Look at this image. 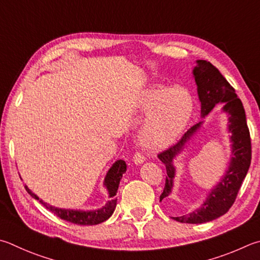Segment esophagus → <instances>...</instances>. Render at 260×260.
Masks as SVG:
<instances>
[{"mask_svg":"<svg viewBox=\"0 0 260 260\" xmlns=\"http://www.w3.org/2000/svg\"><path fill=\"white\" fill-rule=\"evenodd\" d=\"M144 160H145V158H144V155H143L142 153L136 152V153L134 154V157H133V161H134V164H135V165H141V164H143V162H144Z\"/></svg>","mask_w":260,"mask_h":260,"instance_id":"obj_1","label":"esophagus"}]
</instances>
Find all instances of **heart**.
<instances>
[{"mask_svg": "<svg viewBox=\"0 0 260 260\" xmlns=\"http://www.w3.org/2000/svg\"><path fill=\"white\" fill-rule=\"evenodd\" d=\"M139 108L151 111L139 132L140 144L145 150L157 152L176 142L190 121L194 102L185 87L152 85L141 92Z\"/></svg>", "mask_w": 260, "mask_h": 260, "instance_id": "heart-1", "label": "heart"}]
</instances>
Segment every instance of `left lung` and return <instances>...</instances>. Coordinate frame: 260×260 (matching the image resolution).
I'll list each match as a JSON object with an SVG mask.
<instances>
[{
	"label": "left lung",
	"instance_id": "8db88e82",
	"mask_svg": "<svg viewBox=\"0 0 260 260\" xmlns=\"http://www.w3.org/2000/svg\"><path fill=\"white\" fill-rule=\"evenodd\" d=\"M192 73L201 102V117L205 118L216 105L223 103L221 110L229 116L228 128L231 133L230 140L232 142V154L229 167L217 185L209 191L202 205L188 214L172 217L179 223L202 224L223 216L234 204L251 162V141L242 102L238 98L235 89L226 81L219 70L209 61L197 60V66L193 68ZM202 124L204 120L192 126L175 145L158 154V158L165 164L167 171L166 183L164 192L160 196V202L162 200L169 201V196L173 190L176 174L174 159L186 148L188 141L200 129Z\"/></svg>",
	"mask_w": 260,
	"mask_h": 260
}]
</instances>
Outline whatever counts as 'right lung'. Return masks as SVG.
I'll list each match as a JSON object with an SVG mask.
<instances>
[{
	"label": "right lung",
	"mask_w": 260,
	"mask_h": 260,
	"mask_svg": "<svg viewBox=\"0 0 260 260\" xmlns=\"http://www.w3.org/2000/svg\"><path fill=\"white\" fill-rule=\"evenodd\" d=\"M126 162L124 160H117V161L112 165L111 168L108 171L107 175L105 177V182L103 185L106 186L108 194H109L110 200L107 202L105 206H102L101 208L94 209V210H75V209H62V208H56V207L50 206L44 202L42 199H40L35 193H32L28 186L26 185L25 188L29 194L34 198V199L39 200L42 205H44L46 208L50 211L53 212L61 219L70 221V223L77 224V225H96L100 224L102 221L107 220L109 217L114 214L115 208L117 206V198L116 193L119 186L120 179L122 177V174L126 172Z\"/></svg>",
	"instance_id": "add662e5"
}]
</instances>
